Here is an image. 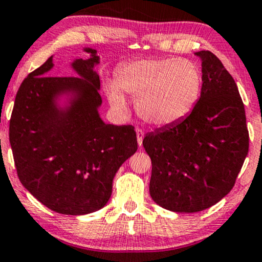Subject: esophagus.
<instances>
[{
    "mask_svg": "<svg viewBox=\"0 0 262 262\" xmlns=\"http://www.w3.org/2000/svg\"><path fill=\"white\" fill-rule=\"evenodd\" d=\"M137 139H138V145L141 146V144H143V138H144V132L141 130V129L137 128Z\"/></svg>",
    "mask_w": 262,
    "mask_h": 262,
    "instance_id": "34e87169",
    "label": "esophagus"
}]
</instances>
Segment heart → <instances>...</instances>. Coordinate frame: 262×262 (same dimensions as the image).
<instances>
[{
  "mask_svg": "<svg viewBox=\"0 0 262 262\" xmlns=\"http://www.w3.org/2000/svg\"><path fill=\"white\" fill-rule=\"evenodd\" d=\"M116 81L106 86L111 106L124 112L128 107L125 93L135 101L138 116L158 127L185 119L202 91L200 68L187 59L134 60L119 69Z\"/></svg>",
  "mask_w": 262,
  "mask_h": 262,
  "instance_id": "heart-1",
  "label": "heart"
}]
</instances>
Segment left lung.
<instances>
[{
	"mask_svg": "<svg viewBox=\"0 0 262 262\" xmlns=\"http://www.w3.org/2000/svg\"><path fill=\"white\" fill-rule=\"evenodd\" d=\"M202 60V91L185 119L145 135L151 159L150 196L179 213H194L227 196L249 151L244 103L231 75L208 50Z\"/></svg>",
	"mask_w": 262,
	"mask_h": 262,
	"instance_id": "obj_1",
	"label": "left lung"
}]
</instances>
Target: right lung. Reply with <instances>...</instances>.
<instances>
[{
    "instance_id": "add662e5",
    "label": "right lung",
    "mask_w": 262,
    "mask_h": 262,
    "mask_svg": "<svg viewBox=\"0 0 262 262\" xmlns=\"http://www.w3.org/2000/svg\"><path fill=\"white\" fill-rule=\"evenodd\" d=\"M76 59L80 77L48 76L53 56L26 77L14 100L10 143L18 177L40 203L54 212L82 215L103 208L122 164L137 151L133 125L106 124L97 52ZM62 95L67 104H58Z\"/></svg>"
}]
</instances>
